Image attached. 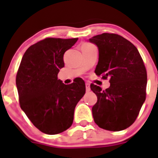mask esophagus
<instances>
[{
    "label": "esophagus",
    "mask_w": 158,
    "mask_h": 158,
    "mask_svg": "<svg viewBox=\"0 0 158 158\" xmlns=\"http://www.w3.org/2000/svg\"><path fill=\"white\" fill-rule=\"evenodd\" d=\"M85 88H86V91L89 92L90 91V84L86 82L85 83Z\"/></svg>",
    "instance_id": "1"
}]
</instances>
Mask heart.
<instances>
[{
    "instance_id": "heart-1",
    "label": "heart",
    "mask_w": 158,
    "mask_h": 158,
    "mask_svg": "<svg viewBox=\"0 0 158 158\" xmlns=\"http://www.w3.org/2000/svg\"><path fill=\"white\" fill-rule=\"evenodd\" d=\"M86 45H89V44H87V43H86Z\"/></svg>"
}]
</instances>
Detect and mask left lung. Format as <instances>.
Listing matches in <instances>:
<instances>
[{
  "label": "left lung",
  "mask_w": 158,
  "mask_h": 158,
  "mask_svg": "<svg viewBox=\"0 0 158 158\" xmlns=\"http://www.w3.org/2000/svg\"><path fill=\"white\" fill-rule=\"evenodd\" d=\"M89 42L98 47L96 74L110 78V87L105 90L94 84L90 85L97 96L92 108L95 123L107 131L127 129L135 121L146 100L144 62L135 45L118 35L103 33Z\"/></svg>",
  "instance_id": "8db88e82"
}]
</instances>
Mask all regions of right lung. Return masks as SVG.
Returning a JSON list of instances; mask_svg holds the SVG:
<instances>
[{
    "label": "right lung",
    "mask_w": 158,
    "mask_h": 158,
    "mask_svg": "<svg viewBox=\"0 0 158 158\" xmlns=\"http://www.w3.org/2000/svg\"><path fill=\"white\" fill-rule=\"evenodd\" d=\"M47 38L31 46L23 54L16 78L19 105L27 118L47 135L62 133L71 127L74 109L85 93L81 78L65 85L58 79L63 56L77 41Z\"/></svg>",
    "instance_id": "add662e5"
}]
</instances>
